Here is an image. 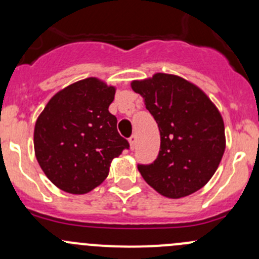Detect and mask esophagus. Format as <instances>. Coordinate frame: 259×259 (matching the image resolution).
Masks as SVG:
<instances>
[{"instance_id":"34e87169","label":"esophagus","mask_w":259,"mask_h":259,"mask_svg":"<svg viewBox=\"0 0 259 259\" xmlns=\"http://www.w3.org/2000/svg\"><path fill=\"white\" fill-rule=\"evenodd\" d=\"M129 143H130V149L134 150L135 145H137V137H135V135H132V137L129 138Z\"/></svg>"}]
</instances>
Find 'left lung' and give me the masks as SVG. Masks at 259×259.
Segmentation results:
<instances>
[{
	"label": "left lung",
	"instance_id": "obj_1",
	"mask_svg": "<svg viewBox=\"0 0 259 259\" xmlns=\"http://www.w3.org/2000/svg\"><path fill=\"white\" fill-rule=\"evenodd\" d=\"M145 99L160 132V150L150 164H138L150 187L168 198H182L204 187L215 173L226 149L218 109L200 89L169 74L133 81Z\"/></svg>",
	"mask_w": 259,
	"mask_h": 259
}]
</instances>
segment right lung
<instances>
[{"instance_id": "obj_1", "label": "right lung", "mask_w": 259, "mask_h": 259, "mask_svg": "<svg viewBox=\"0 0 259 259\" xmlns=\"http://www.w3.org/2000/svg\"><path fill=\"white\" fill-rule=\"evenodd\" d=\"M115 88L88 77L59 91L38 116L33 145L46 177L61 190L83 194L105 180L111 160L129 149L109 113Z\"/></svg>"}]
</instances>
